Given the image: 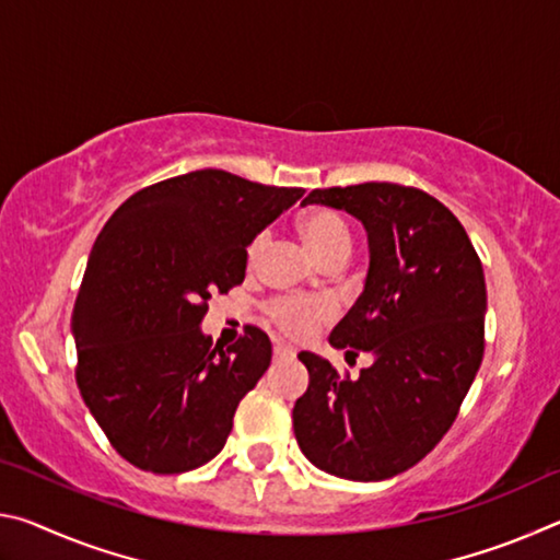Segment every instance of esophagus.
Listing matches in <instances>:
<instances>
[{"label": "esophagus", "mask_w": 560, "mask_h": 560, "mask_svg": "<svg viewBox=\"0 0 560 560\" xmlns=\"http://www.w3.org/2000/svg\"><path fill=\"white\" fill-rule=\"evenodd\" d=\"M293 355H296V350H293V348L283 346V343L273 346V358H293Z\"/></svg>", "instance_id": "34e87169"}]
</instances>
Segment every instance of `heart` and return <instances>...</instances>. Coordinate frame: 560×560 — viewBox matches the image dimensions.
I'll return each instance as SVG.
<instances>
[{"label": "heart", "mask_w": 560, "mask_h": 560, "mask_svg": "<svg viewBox=\"0 0 560 560\" xmlns=\"http://www.w3.org/2000/svg\"><path fill=\"white\" fill-rule=\"evenodd\" d=\"M299 230L306 240L314 257L326 264L336 257L350 254V232L346 222L330 210H314L301 217ZM267 246V232H259L246 246V261L254 264ZM267 314L281 334L291 338H306L334 316V303L328 299H306V296H279L267 306Z\"/></svg>", "instance_id": "heart-1"}]
</instances>
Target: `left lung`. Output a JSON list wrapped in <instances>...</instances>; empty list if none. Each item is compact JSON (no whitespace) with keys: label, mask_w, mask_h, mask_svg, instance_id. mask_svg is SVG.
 Wrapping results in <instances>:
<instances>
[{"label":"left lung","mask_w":560,"mask_h":560,"mask_svg":"<svg viewBox=\"0 0 560 560\" xmlns=\"http://www.w3.org/2000/svg\"><path fill=\"white\" fill-rule=\"evenodd\" d=\"M303 205L346 210L365 226V287L328 343L375 360L353 381L301 350L308 390L293 405V434L334 477L390 479L428 457L469 393L485 358V271L457 217L417 187H328Z\"/></svg>","instance_id":"left-lung-1"}]
</instances>
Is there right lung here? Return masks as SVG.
<instances>
[{"mask_svg":"<svg viewBox=\"0 0 560 560\" xmlns=\"http://www.w3.org/2000/svg\"><path fill=\"white\" fill-rule=\"evenodd\" d=\"M301 195L195 170L140 189L103 226L71 316L75 383L138 469L183 474L222 452L271 340L246 326L234 346H212L207 301L244 281L246 246Z\"/></svg>","mask_w":560,"mask_h":560,"instance_id":"add662e5","label":"right lung"}]
</instances>
